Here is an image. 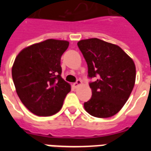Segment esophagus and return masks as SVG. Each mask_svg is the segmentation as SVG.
Returning a JSON list of instances; mask_svg holds the SVG:
<instances>
[{
	"instance_id": "obj_1",
	"label": "esophagus",
	"mask_w": 151,
	"mask_h": 151,
	"mask_svg": "<svg viewBox=\"0 0 151 151\" xmlns=\"http://www.w3.org/2000/svg\"><path fill=\"white\" fill-rule=\"evenodd\" d=\"M82 81H81V80H77V82H74V83L73 84V86H74L75 88H77V87H78L80 85H82Z\"/></svg>"
}]
</instances>
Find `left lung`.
Masks as SVG:
<instances>
[{
  "instance_id": "left-lung-1",
  "label": "left lung",
  "mask_w": 151,
  "mask_h": 151,
  "mask_svg": "<svg viewBox=\"0 0 151 151\" xmlns=\"http://www.w3.org/2000/svg\"><path fill=\"white\" fill-rule=\"evenodd\" d=\"M78 46L87 63L88 77L98 78L89 83L91 99L84 103V108L93 116H112L123 108L133 91L135 64L120 47L99 39L80 40Z\"/></svg>"
}]
</instances>
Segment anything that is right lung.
Listing matches in <instances>:
<instances>
[{
	"label": "right lung",
	"mask_w": 151,
	"mask_h": 151,
	"mask_svg": "<svg viewBox=\"0 0 151 151\" xmlns=\"http://www.w3.org/2000/svg\"><path fill=\"white\" fill-rule=\"evenodd\" d=\"M69 44L50 39L25 47L15 58L12 78L16 91L35 115L48 116L58 112L71 90L60 76V58Z\"/></svg>",
	"instance_id": "1"
}]
</instances>
